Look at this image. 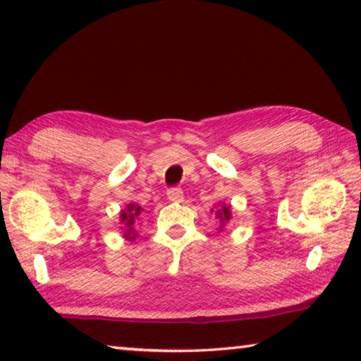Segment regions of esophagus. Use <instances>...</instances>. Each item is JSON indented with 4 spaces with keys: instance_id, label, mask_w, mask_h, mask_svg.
Here are the masks:
<instances>
[{
    "instance_id": "1",
    "label": "esophagus",
    "mask_w": 361,
    "mask_h": 361,
    "mask_svg": "<svg viewBox=\"0 0 361 361\" xmlns=\"http://www.w3.org/2000/svg\"><path fill=\"white\" fill-rule=\"evenodd\" d=\"M167 197L170 202H183L185 195H183V191L180 188H172L167 191Z\"/></svg>"
}]
</instances>
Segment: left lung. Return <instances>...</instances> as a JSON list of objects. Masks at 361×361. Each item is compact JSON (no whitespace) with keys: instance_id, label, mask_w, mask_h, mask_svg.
Here are the masks:
<instances>
[{"instance_id":"8db88e82","label":"left lung","mask_w":361,"mask_h":361,"mask_svg":"<svg viewBox=\"0 0 361 361\" xmlns=\"http://www.w3.org/2000/svg\"><path fill=\"white\" fill-rule=\"evenodd\" d=\"M212 212H215V218L218 219V223H219V231H223L224 226L228 224L231 221V218H232L231 205H226V204L219 205L216 210L212 209Z\"/></svg>"}]
</instances>
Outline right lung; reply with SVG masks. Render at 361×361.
I'll return each mask as SVG.
<instances>
[{"mask_svg":"<svg viewBox=\"0 0 361 361\" xmlns=\"http://www.w3.org/2000/svg\"><path fill=\"white\" fill-rule=\"evenodd\" d=\"M143 209L138 204H129L124 210H121L119 213V223H121V231H122V237L127 240H135V237L138 235L135 231V223L138 216L142 215Z\"/></svg>","mask_w":361,"mask_h":361,"instance_id":"obj_1","label":"right lung"}]
</instances>
